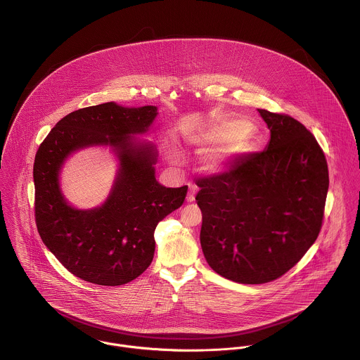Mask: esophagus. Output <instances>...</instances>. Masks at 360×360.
I'll return each mask as SVG.
<instances>
[{"label": "esophagus", "mask_w": 360, "mask_h": 360, "mask_svg": "<svg viewBox=\"0 0 360 360\" xmlns=\"http://www.w3.org/2000/svg\"><path fill=\"white\" fill-rule=\"evenodd\" d=\"M195 193H197L195 186H190L188 195H187V202H194V200H195Z\"/></svg>", "instance_id": "34e87169"}]
</instances>
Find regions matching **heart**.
<instances>
[{
    "label": "heart",
    "instance_id": "heart-1",
    "mask_svg": "<svg viewBox=\"0 0 360 360\" xmlns=\"http://www.w3.org/2000/svg\"><path fill=\"white\" fill-rule=\"evenodd\" d=\"M252 133L254 126L245 119L219 117L186 133V141L200 151L213 150L205 160L206 170L213 172L230 158L248 151Z\"/></svg>",
    "mask_w": 360,
    "mask_h": 360
}]
</instances>
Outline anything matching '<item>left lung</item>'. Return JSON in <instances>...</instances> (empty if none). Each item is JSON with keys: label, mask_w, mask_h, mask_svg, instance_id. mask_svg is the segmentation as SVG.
I'll return each mask as SVG.
<instances>
[{"label": "left lung", "mask_w": 360, "mask_h": 360, "mask_svg": "<svg viewBox=\"0 0 360 360\" xmlns=\"http://www.w3.org/2000/svg\"><path fill=\"white\" fill-rule=\"evenodd\" d=\"M270 130L262 153L198 179L201 247L207 264L241 284H263L292 269L316 241L324 217L328 167L308 129L259 109Z\"/></svg>", "instance_id": "1"}]
</instances>
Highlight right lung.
Returning <instances> with one entry per match:
<instances>
[{
  "label": "right lung",
  "mask_w": 360,
  "mask_h": 360,
  "mask_svg": "<svg viewBox=\"0 0 360 360\" xmlns=\"http://www.w3.org/2000/svg\"><path fill=\"white\" fill-rule=\"evenodd\" d=\"M156 106L123 108L106 103L62 117L34 158V217L39 234L73 276L98 285H123L147 270L154 257L156 224L183 205L187 186L166 188L155 179L156 154L150 144L133 146L130 134L146 133ZM109 143L121 169L108 201L91 211L68 206L57 174L70 152Z\"/></svg>",
  "instance_id": "add662e5"
}]
</instances>
